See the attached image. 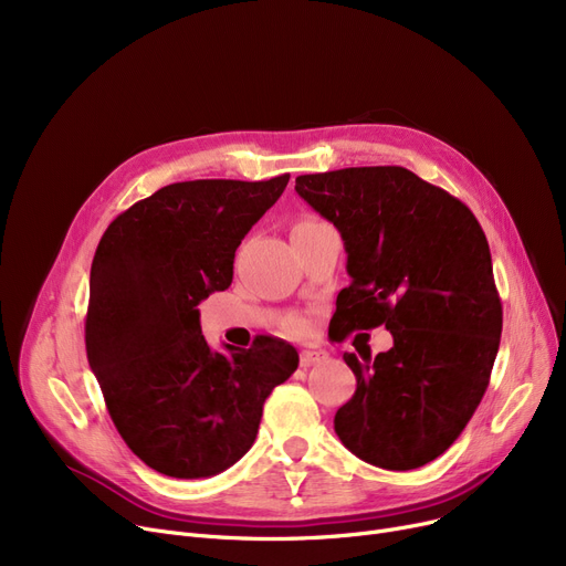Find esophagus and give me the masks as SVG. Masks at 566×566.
<instances>
[{
  "label": "esophagus",
  "instance_id": "34e87169",
  "mask_svg": "<svg viewBox=\"0 0 566 566\" xmlns=\"http://www.w3.org/2000/svg\"><path fill=\"white\" fill-rule=\"evenodd\" d=\"M325 358H328V353H325L323 348H303V350H301V365H303V367L318 365V363H323Z\"/></svg>",
  "mask_w": 566,
  "mask_h": 566
}]
</instances>
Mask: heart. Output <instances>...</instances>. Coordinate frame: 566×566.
Masks as SVG:
<instances>
[{"mask_svg": "<svg viewBox=\"0 0 566 566\" xmlns=\"http://www.w3.org/2000/svg\"><path fill=\"white\" fill-rule=\"evenodd\" d=\"M316 222H321V220H316V218H303L298 224L295 227H305V224H316Z\"/></svg>", "mask_w": 566, "mask_h": 566, "instance_id": "heart-1", "label": "heart"}]
</instances>
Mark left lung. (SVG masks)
I'll return each mask as SVG.
<instances>
[{"instance_id": "1", "label": "left lung", "mask_w": 566, "mask_h": 566, "mask_svg": "<svg viewBox=\"0 0 566 566\" xmlns=\"http://www.w3.org/2000/svg\"><path fill=\"white\" fill-rule=\"evenodd\" d=\"M342 233L350 284L335 337L385 325L395 346L360 363L335 431L355 457L412 470L438 459L478 410L500 346L502 305L486 235L470 208L403 167H348L295 178Z\"/></svg>"}]
</instances>
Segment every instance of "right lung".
<instances>
[{"label":"right lung","mask_w":566,"mask_h":566,"mask_svg":"<svg viewBox=\"0 0 566 566\" xmlns=\"http://www.w3.org/2000/svg\"><path fill=\"white\" fill-rule=\"evenodd\" d=\"M289 184H171L103 233L88 280L84 342L109 418L128 448L167 478H213L256 438L263 401L298 369L275 337L211 350L197 305L229 289L233 256Z\"/></svg>","instance_id":"obj_1"}]
</instances>
